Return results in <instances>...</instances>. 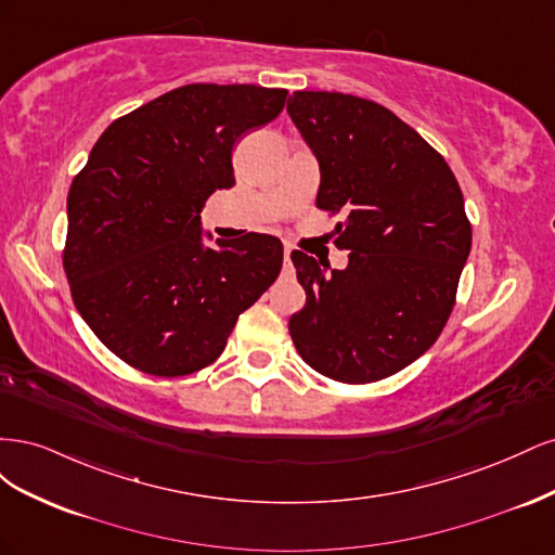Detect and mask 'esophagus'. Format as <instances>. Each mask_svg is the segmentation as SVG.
<instances>
[{
    "mask_svg": "<svg viewBox=\"0 0 555 555\" xmlns=\"http://www.w3.org/2000/svg\"><path fill=\"white\" fill-rule=\"evenodd\" d=\"M292 251H294L292 245H284V266L292 263Z\"/></svg>",
    "mask_w": 555,
    "mask_h": 555,
    "instance_id": "esophagus-1",
    "label": "esophagus"
}]
</instances>
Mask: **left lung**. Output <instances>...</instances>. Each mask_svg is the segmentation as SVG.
<instances>
[{
    "mask_svg": "<svg viewBox=\"0 0 555 555\" xmlns=\"http://www.w3.org/2000/svg\"><path fill=\"white\" fill-rule=\"evenodd\" d=\"M287 111L322 169L314 206L335 217L345 271L294 249L306 306L289 333L317 373L371 384L440 338L473 245L463 192L444 157L382 104L343 92H294Z\"/></svg>",
    "mask_w": 555,
    "mask_h": 555,
    "instance_id": "obj_1",
    "label": "left lung"
}]
</instances>
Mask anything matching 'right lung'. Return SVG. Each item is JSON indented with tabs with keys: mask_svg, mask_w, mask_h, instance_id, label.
<instances>
[{
	"mask_svg": "<svg viewBox=\"0 0 555 555\" xmlns=\"http://www.w3.org/2000/svg\"><path fill=\"white\" fill-rule=\"evenodd\" d=\"M287 90L192 82L117 117L66 196L62 263L76 310L117 359L155 377L198 373L282 268L245 233L201 247V208L233 184L231 150Z\"/></svg>",
	"mask_w": 555,
	"mask_h": 555,
	"instance_id": "add662e5",
	"label": "right lung"
}]
</instances>
